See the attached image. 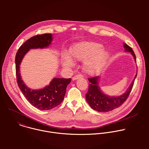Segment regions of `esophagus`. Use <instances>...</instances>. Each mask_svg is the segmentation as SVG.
Returning <instances> with one entry per match:
<instances>
[{
	"label": "esophagus",
	"mask_w": 149,
	"mask_h": 149,
	"mask_svg": "<svg viewBox=\"0 0 149 149\" xmlns=\"http://www.w3.org/2000/svg\"><path fill=\"white\" fill-rule=\"evenodd\" d=\"M83 77V75L82 74H77V75H75L73 78H72V80H76L78 78H82Z\"/></svg>",
	"instance_id": "1"
}]
</instances>
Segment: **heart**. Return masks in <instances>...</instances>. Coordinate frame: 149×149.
Listing matches in <instances>:
<instances>
[{"instance_id": "obj_1", "label": "heart", "mask_w": 149, "mask_h": 149, "mask_svg": "<svg viewBox=\"0 0 149 149\" xmlns=\"http://www.w3.org/2000/svg\"><path fill=\"white\" fill-rule=\"evenodd\" d=\"M101 44L92 42H84L75 45L70 50V57L77 61H83L88 58L84 63V68L92 73L100 69L108 57V53L102 49ZM63 65L71 67L74 65L72 61L68 57L63 59Z\"/></svg>"}]
</instances>
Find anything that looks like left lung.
<instances>
[{"instance_id": "8db88e82", "label": "left lung", "mask_w": 149, "mask_h": 149, "mask_svg": "<svg viewBox=\"0 0 149 149\" xmlns=\"http://www.w3.org/2000/svg\"><path fill=\"white\" fill-rule=\"evenodd\" d=\"M124 48H125V51L131 52L136 61V57L132 48L126 44H124ZM136 77L137 74L135 78ZM135 78L125 93L120 97H109L104 94L101 91L98 86L99 77L90 78L88 79L90 82V84H89L88 91L86 94L87 101L93 110L98 112H108L113 110L115 109L118 108L125 101L127 98L129 96L133 87Z\"/></svg>"}]
</instances>
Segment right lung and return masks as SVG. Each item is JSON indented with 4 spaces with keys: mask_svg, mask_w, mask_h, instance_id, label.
<instances>
[{
    "mask_svg": "<svg viewBox=\"0 0 149 149\" xmlns=\"http://www.w3.org/2000/svg\"><path fill=\"white\" fill-rule=\"evenodd\" d=\"M52 40L51 33L32 36L19 47L15 56L16 74L18 87L31 104L40 110L52 109L62 102L67 87L70 83L71 78H54L48 86L38 90H32L27 87L21 78L19 65L24 55L30 49L47 47L51 44Z\"/></svg>",
    "mask_w": 149,
    "mask_h": 149,
    "instance_id": "right-lung-1",
    "label": "right lung"
}]
</instances>
